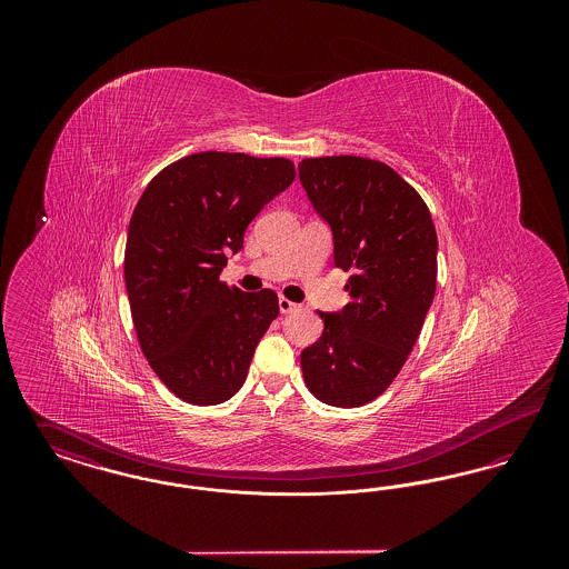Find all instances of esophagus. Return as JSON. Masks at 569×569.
I'll use <instances>...</instances> for the list:
<instances>
[{"instance_id":"1","label":"esophagus","mask_w":569,"mask_h":569,"mask_svg":"<svg viewBox=\"0 0 569 569\" xmlns=\"http://www.w3.org/2000/svg\"><path fill=\"white\" fill-rule=\"evenodd\" d=\"M297 302H292L290 298H279V311H281V313H292V311H297Z\"/></svg>"}]
</instances>
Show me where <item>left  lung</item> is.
Returning a JSON list of instances; mask_svg holds the SVG:
<instances>
[{"label": "left lung", "instance_id": "1", "mask_svg": "<svg viewBox=\"0 0 569 569\" xmlns=\"http://www.w3.org/2000/svg\"><path fill=\"white\" fill-rule=\"evenodd\" d=\"M300 183L332 228L335 264L352 272L341 313L300 353L307 388L335 407L371 403L413 350L437 286V232L422 196L388 163L330 156L298 166Z\"/></svg>", "mask_w": 569, "mask_h": 569}]
</instances>
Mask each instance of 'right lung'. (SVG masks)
<instances>
[{
  "label": "right lung",
  "instance_id": "right-lung-1",
  "mask_svg": "<svg viewBox=\"0 0 569 569\" xmlns=\"http://www.w3.org/2000/svg\"><path fill=\"white\" fill-rule=\"evenodd\" d=\"M295 177L286 158L200 151L168 163L136 204L123 277L138 346L186 403L234 397L279 316L272 290L243 292L219 272L251 219Z\"/></svg>",
  "mask_w": 569,
  "mask_h": 569
}]
</instances>
